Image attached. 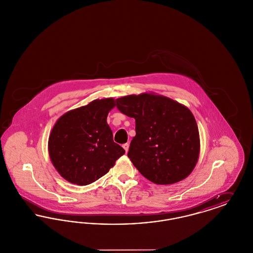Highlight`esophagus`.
<instances>
[{"mask_svg":"<svg viewBox=\"0 0 253 253\" xmlns=\"http://www.w3.org/2000/svg\"><path fill=\"white\" fill-rule=\"evenodd\" d=\"M122 147L124 148L125 152H126V153H128V151H129V143H125V144L122 145Z\"/></svg>","mask_w":253,"mask_h":253,"instance_id":"1","label":"esophagus"}]
</instances>
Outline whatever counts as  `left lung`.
Instances as JSON below:
<instances>
[{"label": "left lung", "instance_id": "left-lung-1", "mask_svg": "<svg viewBox=\"0 0 253 253\" xmlns=\"http://www.w3.org/2000/svg\"><path fill=\"white\" fill-rule=\"evenodd\" d=\"M117 107L135 120L128 157L144 177L169 185L190 175L199 157L200 138L189 108L150 93L120 97Z\"/></svg>", "mask_w": 253, "mask_h": 253}]
</instances>
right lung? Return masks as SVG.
<instances>
[{
	"label": "right lung",
	"mask_w": 253,
	"mask_h": 253,
	"mask_svg": "<svg viewBox=\"0 0 253 253\" xmlns=\"http://www.w3.org/2000/svg\"><path fill=\"white\" fill-rule=\"evenodd\" d=\"M115 105L112 97L95 99L65 113L55 123L49 135V157L65 180L80 186L91 184L125 154L114 142L106 121Z\"/></svg>",
	"instance_id": "1"
}]
</instances>
